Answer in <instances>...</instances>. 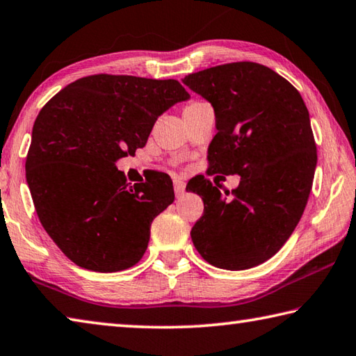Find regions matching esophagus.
<instances>
[{
	"label": "esophagus",
	"mask_w": 356,
	"mask_h": 356,
	"mask_svg": "<svg viewBox=\"0 0 356 356\" xmlns=\"http://www.w3.org/2000/svg\"><path fill=\"white\" fill-rule=\"evenodd\" d=\"M173 189H175V195L183 197L184 195L186 184L181 181V179H175V181H173Z\"/></svg>",
	"instance_id": "obj_1"
}]
</instances>
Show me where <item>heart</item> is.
Returning a JSON list of instances; mask_svg holds the SVG:
<instances>
[{
    "instance_id": "heart-1",
    "label": "heart",
    "mask_w": 356,
    "mask_h": 356,
    "mask_svg": "<svg viewBox=\"0 0 356 356\" xmlns=\"http://www.w3.org/2000/svg\"><path fill=\"white\" fill-rule=\"evenodd\" d=\"M202 102H192V103H189L188 106H186V108H191V106H195V104H200Z\"/></svg>"
}]
</instances>
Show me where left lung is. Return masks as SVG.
<instances>
[{"label":"left lung","instance_id":"left-lung-1","mask_svg":"<svg viewBox=\"0 0 356 356\" xmlns=\"http://www.w3.org/2000/svg\"><path fill=\"white\" fill-rule=\"evenodd\" d=\"M183 83L214 108L209 173L241 177L232 198L209 179L192 186L204 204L192 242L209 264L250 269L284 245L307 207L317 164L309 112L289 81L257 62L211 67Z\"/></svg>","mask_w":356,"mask_h":356}]
</instances>
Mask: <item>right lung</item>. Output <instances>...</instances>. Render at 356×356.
I'll list each match as a JSON object with an SVG mask.
<instances>
[{
  "instance_id": "obj_1",
  "label": "right lung",
  "mask_w": 356,
  "mask_h": 356,
  "mask_svg": "<svg viewBox=\"0 0 356 356\" xmlns=\"http://www.w3.org/2000/svg\"><path fill=\"white\" fill-rule=\"evenodd\" d=\"M189 93L177 79L92 74L64 87L33 127L26 181L42 227L93 272H118L145 253L153 219L175 200L167 173L129 186L115 162L145 147L154 122Z\"/></svg>"
}]
</instances>
